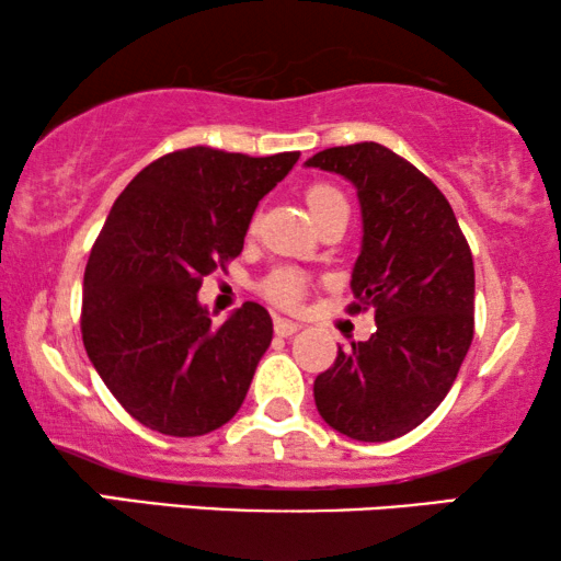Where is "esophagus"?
Listing matches in <instances>:
<instances>
[{
  "label": "esophagus",
  "mask_w": 561,
  "mask_h": 561,
  "mask_svg": "<svg viewBox=\"0 0 561 561\" xmlns=\"http://www.w3.org/2000/svg\"><path fill=\"white\" fill-rule=\"evenodd\" d=\"M273 327H275V334H278V336H290V334H296L298 329H301V327L296 324V321L283 319V317H275L273 319Z\"/></svg>",
  "instance_id": "34e87169"
}]
</instances>
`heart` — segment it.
<instances>
[{
	"label": "heart",
	"mask_w": 561,
	"mask_h": 561,
	"mask_svg": "<svg viewBox=\"0 0 561 561\" xmlns=\"http://www.w3.org/2000/svg\"><path fill=\"white\" fill-rule=\"evenodd\" d=\"M344 202V196L334 186H327V183H313V186L306 191V204L313 214V219L319 217L321 211H327L329 206ZM263 294L271 298L273 304L278 306H298L306 294V278L298 271H290V267H280V271H273L263 280Z\"/></svg>",
	"instance_id": "b5f03b06"
}]
</instances>
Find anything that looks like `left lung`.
<instances>
[{"label": "left lung", "mask_w": 561, "mask_h": 561, "mask_svg": "<svg viewBox=\"0 0 561 561\" xmlns=\"http://www.w3.org/2000/svg\"><path fill=\"white\" fill-rule=\"evenodd\" d=\"M309 168L357 188L363 248L350 311H375L367 342L336 352L313 380L321 419L357 442L409 434L449 393L474 332V265L439 188L386 145L329 148Z\"/></svg>", "instance_id": "8db88e82"}]
</instances>
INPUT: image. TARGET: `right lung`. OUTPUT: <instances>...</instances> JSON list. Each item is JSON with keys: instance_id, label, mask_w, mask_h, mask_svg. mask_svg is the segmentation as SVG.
Wrapping results in <instances>:
<instances>
[{"instance_id": "1", "label": "right lung", "mask_w": 561, "mask_h": 561, "mask_svg": "<svg viewBox=\"0 0 561 561\" xmlns=\"http://www.w3.org/2000/svg\"><path fill=\"white\" fill-rule=\"evenodd\" d=\"M298 156L196 145L142 168L114 202L83 273L81 334L104 386L152 432L202 436L240 411L273 319L248 301L214 327L196 294L240 255L257 202Z\"/></svg>"}]
</instances>
